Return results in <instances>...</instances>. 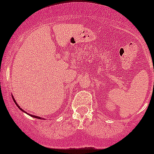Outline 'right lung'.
<instances>
[{
	"label": "right lung",
	"instance_id": "1",
	"mask_svg": "<svg viewBox=\"0 0 154 154\" xmlns=\"http://www.w3.org/2000/svg\"><path fill=\"white\" fill-rule=\"evenodd\" d=\"M12 98H13V100H14V103H15V104H16V105H17V107H18V108H19V109H21V111H23V112H25V113H27V112H25V111H24V110H23V109H21V108H20V106H18V104H17V103H16V101H15V99H14L13 96H12ZM28 115H29V116H32V117H34V118H38V119H42V118H41V117H39V116H34V115H30V114H28Z\"/></svg>",
	"mask_w": 154,
	"mask_h": 154
}]
</instances>
